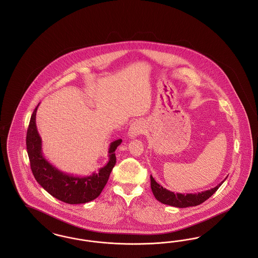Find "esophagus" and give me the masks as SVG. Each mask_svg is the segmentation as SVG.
I'll return each instance as SVG.
<instances>
[{
    "instance_id": "obj_1",
    "label": "esophagus",
    "mask_w": 258,
    "mask_h": 258,
    "mask_svg": "<svg viewBox=\"0 0 258 258\" xmlns=\"http://www.w3.org/2000/svg\"><path fill=\"white\" fill-rule=\"evenodd\" d=\"M144 132H145V124L143 123V121L137 120L131 124L127 135L130 136V138L134 139L138 135H142Z\"/></svg>"
}]
</instances>
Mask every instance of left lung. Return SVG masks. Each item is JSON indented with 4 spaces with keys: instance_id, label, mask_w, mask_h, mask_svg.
<instances>
[{
    "instance_id": "8db88e82",
    "label": "left lung",
    "mask_w": 258,
    "mask_h": 258,
    "mask_svg": "<svg viewBox=\"0 0 258 258\" xmlns=\"http://www.w3.org/2000/svg\"><path fill=\"white\" fill-rule=\"evenodd\" d=\"M151 178V188L156 197L157 200H159L162 204L170 205L173 207L177 208H186V207H192V206H197L204 201H206L208 198L212 197L218 188L221 186L222 183L225 181V179L218 184L217 186L197 194H174L173 191H170L166 188H164L162 185L158 184L153 176H150Z\"/></svg>"
}]
</instances>
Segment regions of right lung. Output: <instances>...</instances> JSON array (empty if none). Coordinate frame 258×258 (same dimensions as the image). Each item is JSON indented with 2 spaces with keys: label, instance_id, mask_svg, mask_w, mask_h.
<instances>
[{
  "label": "right lung",
  "instance_id": "obj_1",
  "mask_svg": "<svg viewBox=\"0 0 258 258\" xmlns=\"http://www.w3.org/2000/svg\"><path fill=\"white\" fill-rule=\"evenodd\" d=\"M38 105L33 112L27 131L26 145L31 169L35 179L52 197L69 204H83L96 199L101 194L116 163L115 151L122 139L111 142L109 160L98 172L89 176H74L59 170L42 155V141L37 132L36 115Z\"/></svg>",
  "mask_w": 258,
  "mask_h": 258
}]
</instances>
